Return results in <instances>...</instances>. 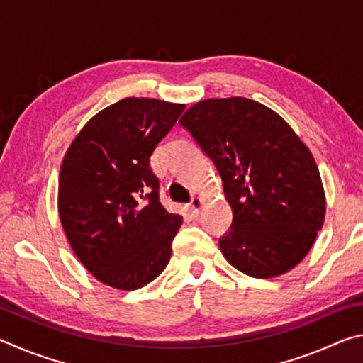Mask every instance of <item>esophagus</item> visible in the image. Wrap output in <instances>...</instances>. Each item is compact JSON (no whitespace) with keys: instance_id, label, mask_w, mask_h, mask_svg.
<instances>
[{"instance_id":"obj_1","label":"esophagus","mask_w":363,"mask_h":363,"mask_svg":"<svg viewBox=\"0 0 363 363\" xmlns=\"http://www.w3.org/2000/svg\"><path fill=\"white\" fill-rule=\"evenodd\" d=\"M201 205H203V201H201L200 196H194V199L190 200V203H189L190 214H192V216H199Z\"/></svg>"}]
</instances>
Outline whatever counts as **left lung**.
Returning a JSON list of instances; mask_svg holds the SVG:
<instances>
[{
    "label": "left lung",
    "instance_id": "left-lung-1",
    "mask_svg": "<svg viewBox=\"0 0 363 363\" xmlns=\"http://www.w3.org/2000/svg\"><path fill=\"white\" fill-rule=\"evenodd\" d=\"M179 123L223 179L232 208L219 238L225 259L255 279L303 261L323 225L325 194L314 157L290 125L247 97L201 101Z\"/></svg>",
    "mask_w": 363,
    "mask_h": 363
}]
</instances>
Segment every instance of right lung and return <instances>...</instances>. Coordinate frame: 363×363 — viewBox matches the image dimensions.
Here are the masks:
<instances>
[{"label": "right lung", "instance_id": "right-lung-1", "mask_svg": "<svg viewBox=\"0 0 363 363\" xmlns=\"http://www.w3.org/2000/svg\"><path fill=\"white\" fill-rule=\"evenodd\" d=\"M182 104L126 97L94 115L60 167L59 216L83 266L118 290H138L168 266L182 216L160 203L150 157Z\"/></svg>", "mask_w": 363, "mask_h": 363}]
</instances>
